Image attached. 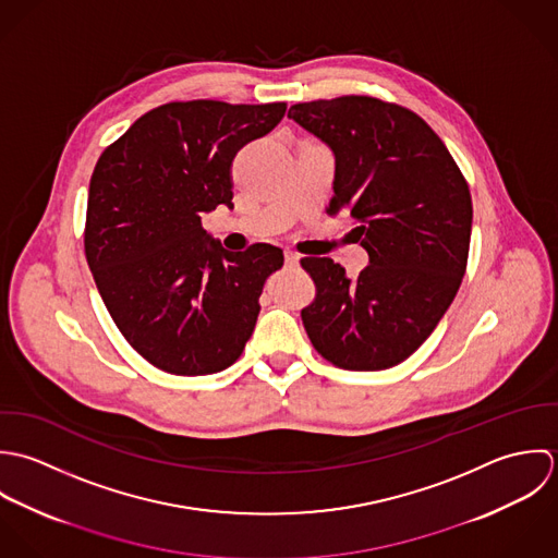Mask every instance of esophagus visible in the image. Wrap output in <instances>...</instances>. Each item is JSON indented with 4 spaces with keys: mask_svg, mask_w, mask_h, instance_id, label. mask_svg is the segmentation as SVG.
<instances>
[{
    "mask_svg": "<svg viewBox=\"0 0 558 558\" xmlns=\"http://www.w3.org/2000/svg\"><path fill=\"white\" fill-rule=\"evenodd\" d=\"M284 263H287L289 267H295V265L300 263V258H298L295 252H289V250H287V252H284Z\"/></svg>",
    "mask_w": 558,
    "mask_h": 558,
    "instance_id": "34e87169",
    "label": "esophagus"
}]
</instances>
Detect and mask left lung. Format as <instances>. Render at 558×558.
<instances>
[{"mask_svg":"<svg viewBox=\"0 0 558 558\" xmlns=\"http://www.w3.org/2000/svg\"><path fill=\"white\" fill-rule=\"evenodd\" d=\"M289 118L336 157L328 216H347L368 252L349 280L332 258H302L315 300L302 308L313 347L338 368L381 371L436 330L468 265L472 198L438 133L418 113L375 97L291 106Z\"/></svg>","mask_w":558,"mask_h":558,"instance_id":"8db88e82","label":"left lung"}]
</instances>
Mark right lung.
<instances>
[{
  "label": "right lung",
  "instance_id": "right-lung-1",
  "mask_svg": "<svg viewBox=\"0 0 558 558\" xmlns=\"http://www.w3.org/2000/svg\"><path fill=\"white\" fill-rule=\"evenodd\" d=\"M284 112L287 104L172 101L140 116L95 166L88 267L120 335L166 373H220L254 332L282 250L256 243L228 252L209 241L201 216L232 207L234 155Z\"/></svg>",
  "mask_w": 558,
  "mask_h": 558
}]
</instances>
